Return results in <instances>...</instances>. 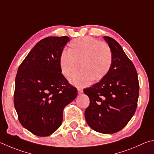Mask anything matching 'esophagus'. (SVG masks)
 <instances>
[{
    "mask_svg": "<svg viewBox=\"0 0 154 154\" xmlns=\"http://www.w3.org/2000/svg\"><path fill=\"white\" fill-rule=\"evenodd\" d=\"M77 92L79 94H82L83 93V89L82 88H78L77 89Z\"/></svg>",
    "mask_w": 154,
    "mask_h": 154,
    "instance_id": "esophagus-1",
    "label": "esophagus"
}]
</instances>
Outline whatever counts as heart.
Instances as JSON below:
<instances>
[{
  "mask_svg": "<svg viewBox=\"0 0 154 154\" xmlns=\"http://www.w3.org/2000/svg\"><path fill=\"white\" fill-rule=\"evenodd\" d=\"M112 63L110 46L91 37L71 41L68 51H63L59 57L60 71L66 78L73 76L80 67L82 71L70 79L71 83L79 88L89 85L93 79L98 81L104 77Z\"/></svg>",
  "mask_w": 154,
  "mask_h": 154,
  "instance_id": "b5f03b06",
  "label": "heart"
}]
</instances>
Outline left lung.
<instances>
[{"mask_svg": "<svg viewBox=\"0 0 154 154\" xmlns=\"http://www.w3.org/2000/svg\"><path fill=\"white\" fill-rule=\"evenodd\" d=\"M112 53V63L107 75L83 90L90 104L85 117L92 129L103 134L118 132L135 114L139 97V81L135 66L121 45L104 36Z\"/></svg>", "mask_w": 154, "mask_h": 154, "instance_id": "8db88e82", "label": "left lung"}]
</instances>
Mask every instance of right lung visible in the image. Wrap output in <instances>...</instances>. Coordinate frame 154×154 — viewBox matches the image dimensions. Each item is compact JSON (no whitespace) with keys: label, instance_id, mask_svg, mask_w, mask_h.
Segmentation results:
<instances>
[{"label":"right lung","instance_id":"obj_1","mask_svg":"<svg viewBox=\"0 0 154 154\" xmlns=\"http://www.w3.org/2000/svg\"><path fill=\"white\" fill-rule=\"evenodd\" d=\"M67 36L47 37L35 44L19 66L14 105L19 121L34 135L49 136L63 122V110L77 90L61 73L59 57Z\"/></svg>","mask_w":154,"mask_h":154}]
</instances>
